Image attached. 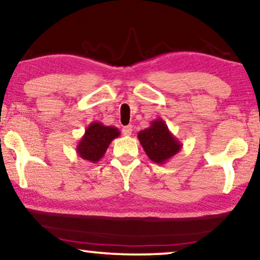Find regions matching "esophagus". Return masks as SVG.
Wrapping results in <instances>:
<instances>
[{"label":"esophagus","mask_w":260,"mask_h":260,"mask_svg":"<svg viewBox=\"0 0 260 260\" xmlns=\"http://www.w3.org/2000/svg\"><path fill=\"white\" fill-rule=\"evenodd\" d=\"M132 132H133V127H132L131 125L125 126L122 128V134L125 135V137H129V135H132Z\"/></svg>","instance_id":"1"}]
</instances>
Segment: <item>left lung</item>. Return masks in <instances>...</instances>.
I'll return each mask as SVG.
<instances>
[{"label": "left lung", "mask_w": 260, "mask_h": 260, "mask_svg": "<svg viewBox=\"0 0 260 260\" xmlns=\"http://www.w3.org/2000/svg\"><path fill=\"white\" fill-rule=\"evenodd\" d=\"M138 139L149 160L157 165H165L183 146L161 118L153 120L149 127L139 132Z\"/></svg>", "instance_id": "1"}]
</instances>
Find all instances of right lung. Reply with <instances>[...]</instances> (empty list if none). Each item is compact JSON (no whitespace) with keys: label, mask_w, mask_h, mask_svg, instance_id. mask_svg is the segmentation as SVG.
<instances>
[{"label":"right lung","mask_w":260,"mask_h":260,"mask_svg":"<svg viewBox=\"0 0 260 260\" xmlns=\"http://www.w3.org/2000/svg\"><path fill=\"white\" fill-rule=\"evenodd\" d=\"M120 131L114 126H105L103 122L93 121L77 143L76 152L83 160L96 162L102 160L110 143L118 138Z\"/></svg>","instance_id":"right-lung-1"}]
</instances>
